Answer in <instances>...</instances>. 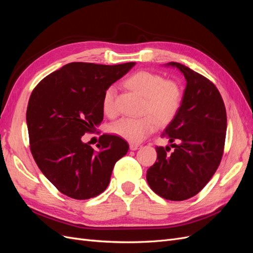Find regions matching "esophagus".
Listing matches in <instances>:
<instances>
[{"instance_id": "esophagus-1", "label": "esophagus", "mask_w": 253, "mask_h": 253, "mask_svg": "<svg viewBox=\"0 0 253 253\" xmlns=\"http://www.w3.org/2000/svg\"><path fill=\"white\" fill-rule=\"evenodd\" d=\"M139 147H140V145L137 144V143H129V149H131L132 151H136Z\"/></svg>"}]
</instances>
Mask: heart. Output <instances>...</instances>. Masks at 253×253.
I'll use <instances>...</instances> for the list:
<instances>
[{"label": "heart", "mask_w": 253, "mask_h": 253, "mask_svg": "<svg viewBox=\"0 0 253 253\" xmlns=\"http://www.w3.org/2000/svg\"><path fill=\"white\" fill-rule=\"evenodd\" d=\"M125 85L143 97L142 113L139 118H122L110 126V131L129 142H141L160 125L171 122L181 104V89L175 81L165 80L159 74L139 71L125 80ZM113 86L105 89L102 97V110L108 116L116 114Z\"/></svg>", "instance_id": "obj_1"}]
</instances>
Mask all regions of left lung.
Wrapping results in <instances>:
<instances>
[{
	"label": "left lung",
	"mask_w": 253,
	"mask_h": 253,
	"mask_svg": "<svg viewBox=\"0 0 253 253\" xmlns=\"http://www.w3.org/2000/svg\"><path fill=\"white\" fill-rule=\"evenodd\" d=\"M187 81L178 113L165 128L170 150L157 147V162L147 171V180L156 194L169 201L196 195L215 173L224 152L227 115L218 89L204 76L177 62ZM179 142L178 145L172 144Z\"/></svg>",
	"instance_id": "1"
}]
</instances>
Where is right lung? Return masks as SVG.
<instances>
[{"label": "right lung", "mask_w": 253, "mask_h": 253, "mask_svg": "<svg viewBox=\"0 0 253 253\" xmlns=\"http://www.w3.org/2000/svg\"><path fill=\"white\" fill-rule=\"evenodd\" d=\"M135 62H73L46 76L30 95L26 122L36 164L61 193L88 200L108 188L114 166L128 151L121 137L103 134L98 151L82 141L103 120L102 97Z\"/></svg>", "instance_id": "obj_1"}]
</instances>
